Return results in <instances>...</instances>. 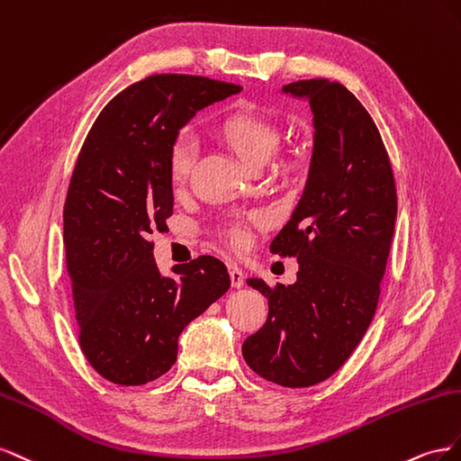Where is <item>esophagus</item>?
Masks as SVG:
<instances>
[{
	"instance_id": "1",
	"label": "esophagus",
	"mask_w": 461,
	"mask_h": 461,
	"mask_svg": "<svg viewBox=\"0 0 461 461\" xmlns=\"http://www.w3.org/2000/svg\"><path fill=\"white\" fill-rule=\"evenodd\" d=\"M228 270H230L231 285H233V287H241V285L245 284V274H243V270H241L238 265H233V262H230Z\"/></svg>"
}]
</instances>
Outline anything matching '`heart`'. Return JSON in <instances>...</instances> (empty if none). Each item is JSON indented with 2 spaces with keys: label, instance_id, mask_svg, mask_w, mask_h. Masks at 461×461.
I'll list each match as a JSON object with an SVG mask.
<instances>
[{
  "label": "heart",
  "instance_id": "heart-1",
  "mask_svg": "<svg viewBox=\"0 0 461 461\" xmlns=\"http://www.w3.org/2000/svg\"><path fill=\"white\" fill-rule=\"evenodd\" d=\"M214 131L218 139L223 144H228V149H231V152L249 167H260L272 156V152L280 142L278 129L270 122L249 112H231L228 115H223L216 123ZM194 156L196 140L189 133H179L174 139L172 147H169L167 156L169 177H172L176 185H179V183L189 177L191 167L194 164ZM230 241L235 247L245 245L247 231L231 230Z\"/></svg>",
  "mask_w": 461,
  "mask_h": 461
}]
</instances>
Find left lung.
Listing matches in <instances>:
<instances>
[{"label": "left lung", "instance_id": "left-lung-1", "mask_svg": "<svg viewBox=\"0 0 461 461\" xmlns=\"http://www.w3.org/2000/svg\"><path fill=\"white\" fill-rule=\"evenodd\" d=\"M282 92L309 102L314 127L303 194L270 243L299 272L292 285L247 280L268 299V319L241 351L258 376L305 388L348 361L375 317L398 196L373 117L344 85L311 78Z\"/></svg>", "mask_w": 461, "mask_h": 461}]
</instances>
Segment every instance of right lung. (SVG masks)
<instances>
[{
  "label": "right lung",
  "mask_w": 461,
  "mask_h": 461,
  "mask_svg": "<svg viewBox=\"0 0 461 461\" xmlns=\"http://www.w3.org/2000/svg\"><path fill=\"white\" fill-rule=\"evenodd\" d=\"M240 85L152 75L98 115L77 158L63 208L78 344L113 384L140 386L172 369L177 338L230 289L226 265L199 257L158 270L152 231L174 214L167 156L179 129Z\"/></svg>",
  "instance_id": "add662e5"
}]
</instances>
